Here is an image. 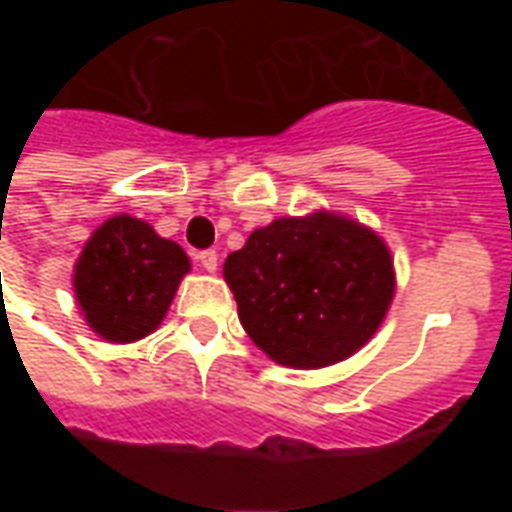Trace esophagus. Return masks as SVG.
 <instances>
[{"mask_svg":"<svg viewBox=\"0 0 512 512\" xmlns=\"http://www.w3.org/2000/svg\"><path fill=\"white\" fill-rule=\"evenodd\" d=\"M197 260H200V266L205 268V271H216V266H219V255H216L213 249H202L200 255H197Z\"/></svg>","mask_w":512,"mask_h":512,"instance_id":"34e87169","label":"esophagus"}]
</instances>
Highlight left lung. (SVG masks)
Segmentation results:
<instances>
[{
    "label": "left lung",
    "instance_id": "obj_1",
    "mask_svg": "<svg viewBox=\"0 0 512 512\" xmlns=\"http://www.w3.org/2000/svg\"><path fill=\"white\" fill-rule=\"evenodd\" d=\"M224 279L257 348L304 370L359 351L395 290L384 241L334 213L260 227L224 260Z\"/></svg>",
    "mask_w": 512,
    "mask_h": 512
}]
</instances>
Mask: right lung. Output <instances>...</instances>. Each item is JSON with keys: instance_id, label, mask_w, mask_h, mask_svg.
<instances>
[{"instance_id": "obj_1", "label": "right lung", "mask_w": 512, "mask_h": 512, "mask_svg": "<svg viewBox=\"0 0 512 512\" xmlns=\"http://www.w3.org/2000/svg\"><path fill=\"white\" fill-rule=\"evenodd\" d=\"M189 257L134 216L104 222L76 263L73 288L84 318L109 343H134L164 321Z\"/></svg>"}]
</instances>
